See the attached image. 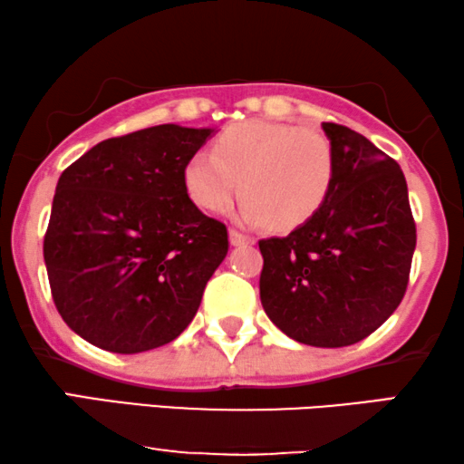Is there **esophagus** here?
<instances>
[{"mask_svg":"<svg viewBox=\"0 0 464 464\" xmlns=\"http://www.w3.org/2000/svg\"><path fill=\"white\" fill-rule=\"evenodd\" d=\"M253 237H249V234H245V232H240V230H230V243L232 245H251L253 243Z\"/></svg>","mask_w":464,"mask_h":464,"instance_id":"obj_1","label":"esophagus"}]
</instances>
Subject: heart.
Listing matches in <instances>:
<instances>
[{"label":"heart","mask_w":464,"mask_h":464,"mask_svg":"<svg viewBox=\"0 0 464 464\" xmlns=\"http://www.w3.org/2000/svg\"><path fill=\"white\" fill-rule=\"evenodd\" d=\"M335 181L327 135L294 124L246 120L227 129L215 151H198L186 167V188L208 213H224L243 194V218L275 230L306 224L325 205Z\"/></svg>","instance_id":"1"}]
</instances>
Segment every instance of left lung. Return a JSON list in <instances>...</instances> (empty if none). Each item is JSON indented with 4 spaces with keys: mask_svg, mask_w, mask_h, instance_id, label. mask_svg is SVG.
Wrapping results in <instances>:
<instances>
[{
    "mask_svg": "<svg viewBox=\"0 0 464 464\" xmlns=\"http://www.w3.org/2000/svg\"><path fill=\"white\" fill-rule=\"evenodd\" d=\"M335 181L319 213L283 238L259 240V297L302 344L340 348L376 332L401 304L416 221L399 164L348 126L323 122Z\"/></svg>",
    "mask_w": 464,
    "mask_h": 464,
    "instance_id": "1",
    "label": "left lung"
}]
</instances>
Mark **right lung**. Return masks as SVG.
<instances>
[{
  "instance_id": "add662e5",
  "label": "right lung",
  "mask_w": 464,
  "mask_h": 464,
  "mask_svg": "<svg viewBox=\"0 0 464 464\" xmlns=\"http://www.w3.org/2000/svg\"><path fill=\"white\" fill-rule=\"evenodd\" d=\"M211 129L160 124L105 139L63 170L44 237L63 321L110 353L173 342L227 253V227L188 196Z\"/></svg>"
}]
</instances>
